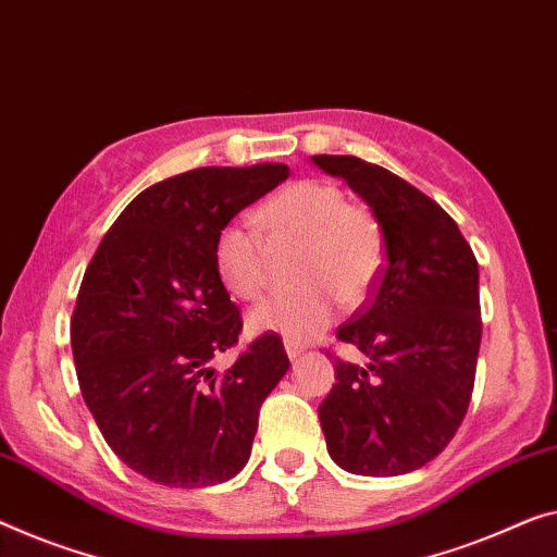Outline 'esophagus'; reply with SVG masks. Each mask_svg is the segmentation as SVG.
I'll use <instances>...</instances> for the list:
<instances>
[{
    "label": "esophagus",
    "mask_w": 557,
    "mask_h": 557,
    "mask_svg": "<svg viewBox=\"0 0 557 557\" xmlns=\"http://www.w3.org/2000/svg\"><path fill=\"white\" fill-rule=\"evenodd\" d=\"M285 352H287L289 360H297L305 352V345L295 343V339H285Z\"/></svg>",
    "instance_id": "1"
}]
</instances>
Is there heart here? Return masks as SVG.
Here are the masks:
<instances>
[{
	"instance_id": "b5f03b06",
	"label": "heart",
	"mask_w": 557,
	"mask_h": 557,
	"mask_svg": "<svg viewBox=\"0 0 557 557\" xmlns=\"http://www.w3.org/2000/svg\"><path fill=\"white\" fill-rule=\"evenodd\" d=\"M255 220L272 250L302 247L297 277L305 287L257 305L247 318L252 332L310 339L335 320L339 295L355 305L375 287L385 262L383 227L368 207L347 202L339 187L318 180L293 182L272 195ZM264 238L237 220L214 237V272L237 300L252 302L268 287L270 248Z\"/></svg>"
}]
</instances>
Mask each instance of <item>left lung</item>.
<instances>
[{"mask_svg": "<svg viewBox=\"0 0 557 557\" xmlns=\"http://www.w3.org/2000/svg\"><path fill=\"white\" fill-rule=\"evenodd\" d=\"M310 160L368 202L387 257L368 305L337 330L368 362L335 358L337 383L318 408L327 453L355 475H405L443 453L468 412L483 335L478 260L410 182L352 154Z\"/></svg>", "mask_w": 557, "mask_h": 557, "instance_id": "8db88e82", "label": "left lung"}]
</instances>
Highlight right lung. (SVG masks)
<instances>
[{
  "mask_svg": "<svg viewBox=\"0 0 557 557\" xmlns=\"http://www.w3.org/2000/svg\"><path fill=\"white\" fill-rule=\"evenodd\" d=\"M287 164L199 168L147 187L107 230L72 314V355L99 433L132 470L170 487L235 478L260 408L289 368L264 332L225 372L243 318L214 272L218 232L287 180Z\"/></svg>",
  "mask_w": 557,
  "mask_h": 557,
  "instance_id": "1",
  "label": "right lung"
}]
</instances>
